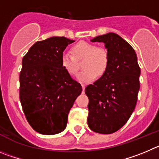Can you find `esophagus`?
I'll use <instances>...</instances> for the list:
<instances>
[{
  "label": "esophagus",
  "mask_w": 159,
  "mask_h": 159,
  "mask_svg": "<svg viewBox=\"0 0 159 159\" xmlns=\"http://www.w3.org/2000/svg\"><path fill=\"white\" fill-rule=\"evenodd\" d=\"M81 87H82V90H83V92H84V91H85V85H81Z\"/></svg>",
  "instance_id": "obj_1"
}]
</instances>
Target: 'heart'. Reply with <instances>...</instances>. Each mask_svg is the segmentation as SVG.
Returning <instances> with one entry per match:
<instances>
[{"instance_id":"b5f03b06","label":"heart","mask_w":159,"mask_h":159,"mask_svg":"<svg viewBox=\"0 0 159 159\" xmlns=\"http://www.w3.org/2000/svg\"><path fill=\"white\" fill-rule=\"evenodd\" d=\"M71 52L74 57L69 53H62L61 65L67 74L74 76L78 71V63L76 60L84 58L82 62L84 70L77 77L80 82H90L98 75L102 76L106 72L109 64V57L106 50L98 48L91 43L81 41L73 46Z\"/></svg>"}]
</instances>
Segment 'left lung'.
I'll return each instance as SVG.
<instances>
[{"label": "left lung", "instance_id": "left-lung-1", "mask_svg": "<svg viewBox=\"0 0 159 159\" xmlns=\"http://www.w3.org/2000/svg\"><path fill=\"white\" fill-rule=\"evenodd\" d=\"M91 42L104 43L109 64L106 72L85 88L89 100L87 122L95 132L111 134L122 128L135 109L140 68L135 50L117 34L98 35Z\"/></svg>", "mask_w": 159, "mask_h": 159}]
</instances>
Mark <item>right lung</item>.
<instances>
[{
    "instance_id": "obj_1",
    "label": "right lung",
    "mask_w": 159,
    "mask_h": 159,
    "mask_svg": "<svg viewBox=\"0 0 159 159\" xmlns=\"http://www.w3.org/2000/svg\"><path fill=\"white\" fill-rule=\"evenodd\" d=\"M74 42L51 37L35 43L23 58L20 100L31 127L43 135L65 129L70 110L82 91L61 65L64 50Z\"/></svg>"
}]
</instances>
